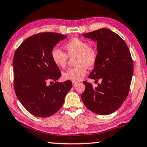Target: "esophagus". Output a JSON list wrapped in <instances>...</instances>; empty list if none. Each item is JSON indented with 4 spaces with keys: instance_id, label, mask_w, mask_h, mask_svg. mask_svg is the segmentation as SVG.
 <instances>
[{
    "instance_id": "esophagus-1",
    "label": "esophagus",
    "mask_w": 147,
    "mask_h": 147,
    "mask_svg": "<svg viewBox=\"0 0 147 147\" xmlns=\"http://www.w3.org/2000/svg\"><path fill=\"white\" fill-rule=\"evenodd\" d=\"M72 85H73V86H76L78 85V83L77 82H73V83H72Z\"/></svg>"
}]
</instances>
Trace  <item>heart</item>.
Returning a JSON list of instances; mask_svg holds the SVG:
<instances>
[{
	"instance_id": "1",
	"label": "heart",
	"mask_w": 147,
	"mask_h": 147,
	"mask_svg": "<svg viewBox=\"0 0 147 147\" xmlns=\"http://www.w3.org/2000/svg\"><path fill=\"white\" fill-rule=\"evenodd\" d=\"M64 48L67 55L61 49L54 48L51 52L52 61L61 68H64L69 58L76 56L75 64L77 65L74 68L69 69L62 74L64 80L78 82L82 80L87 74V67L91 68L94 67L97 60V50L89 46L86 40L78 38H74L64 44Z\"/></svg>"
}]
</instances>
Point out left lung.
Returning <instances> with one entry per match:
<instances>
[{
    "label": "left lung",
    "mask_w": 147,
    "mask_h": 147,
    "mask_svg": "<svg viewBox=\"0 0 147 147\" xmlns=\"http://www.w3.org/2000/svg\"><path fill=\"white\" fill-rule=\"evenodd\" d=\"M85 38L97 42V60L89 78L101 84L93 88L84 82L86 89L82 99L95 113L106 115L115 111L128 95L133 74V63L128 46L117 34L101 28L84 34Z\"/></svg>",
    "instance_id": "left-lung-1"
}]
</instances>
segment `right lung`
Here are the masks:
<instances>
[{
	"label": "right lung",
	"mask_w": 147,
	"mask_h": 147,
	"mask_svg": "<svg viewBox=\"0 0 147 147\" xmlns=\"http://www.w3.org/2000/svg\"><path fill=\"white\" fill-rule=\"evenodd\" d=\"M66 38L54 32L37 34L25 40L14 55L16 95L22 105L34 115L48 117L56 113L71 88V81L56 82L61 72L51 57L54 46ZM51 80L56 82L49 86L47 82Z\"/></svg>",
	"instance_id": "right-lung-1"
}]
</instances>
